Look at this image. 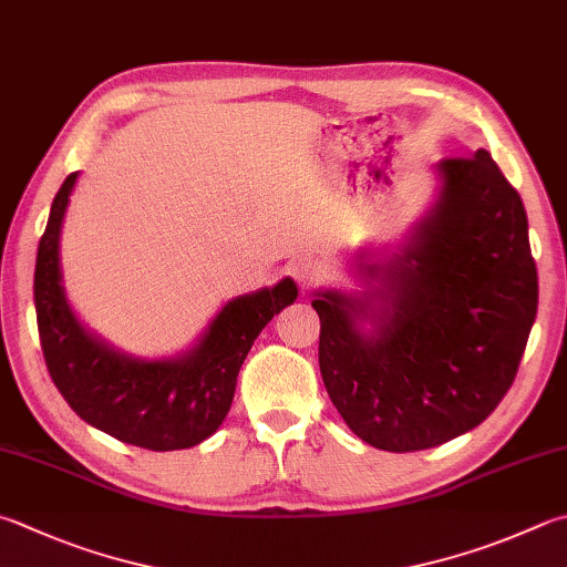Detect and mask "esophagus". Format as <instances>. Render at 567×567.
<instances>
[{"label": "esophagus", "mask_w": 567, "mask_h": 567, "mask_svg": "<svg viewBox=\"0 0 567 567\" xmlns=\"http://www.w3.org/2000/svg\"><path fill=\"white\" fill-rule=\"evenodd\" d=\"M291 276L301 288L313 286L320 276H323V266H320L311 256H301L291 264Z\"/></svg>", "instance_id": "34e87169"}]
</instances>
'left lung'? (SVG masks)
<instances>
[{
    "mask_svg": "<svg viewBox=\"0 0 567 567\" xmlns=\"http://www.w3.org/2000/svg\"><path fill=\"white\" fill-rule=\"evenodd\" d=\"M434 169L440 197L408 247L360 264L380 288L313 298L330 400L362 442L398 454L450 442L498 408L538 308L526 209L494 157L476 151ZM365 315L375 334L359 330Z\"/></svg>",
    "mask_w": 567,
    "mask_h": 567,
    "instance_id": "8db88e82",
    "label": "left lung"
}]
</instances>
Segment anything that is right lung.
Wrapping results in <instances>:
<instances>
[{
  "label": "right lung",
  "instance_id": "obj_1",
  "mask_svg": "<svg viewBox=\"0 0 567 567\" xmlns=\"http://www.w3.org/2000/svg\"><path fill=\"white\" fill-rule=\"evenodd\" d=\"M76 179L79 173H71L53 197L37 254L34 303L49 375L69 408L95 430L151 452L189 450L219 430L256 336L296 301L298 288L284 279L234 298L183 355L127 358L91 336L63 293L59 239Z\"/></svg>",
  "mask_w": 567,
  "mask_h": 567
}]
</instances>
